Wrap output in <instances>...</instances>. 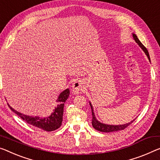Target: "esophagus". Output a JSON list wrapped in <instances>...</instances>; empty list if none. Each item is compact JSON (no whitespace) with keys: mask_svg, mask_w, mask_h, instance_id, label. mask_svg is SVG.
I'll return each instance as SVG.
<instances>
[{"mask_svg":"<svg viewBox=\"0 0 160 160\" xmlns=\"http://www.w3.org/2000/svg\"><path fill=\"white\" fill-rule=\"evenodd\" d=\"M85 89V85L82 81H77L72 84V92L73 94H78L82 93Z\"/></svg>","mask_w":160,"mask_h":160,"instance_id":"34e87169","label":"esophagus"}]
</instances>
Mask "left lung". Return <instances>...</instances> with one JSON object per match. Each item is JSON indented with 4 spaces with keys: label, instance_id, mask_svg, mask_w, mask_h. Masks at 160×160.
<instances>
[{
    "label": "left lung",
    "instance_id": "1",
    "mask_svg": "<svg viewBox=\"0 0 160 160\" xmlns=\"http://www.w3.org/2000/svg\"><path fill=\"white\" fill-rule=\"evenodd\" d=\"M133 35V38L134 39V41H136V43L138 44V45L140 46L145 54L147 55V57H148L149 61H150V58H149V52L147 51V49L146 48L145 46H144L143 44H142L140 41L139 40V38H137V36L135 35L134 33H132ZM90 106H91V109H92V126L95 129H97V131L99 132H117V131H119V130H123L125 128H127V127L129 126V124H131L132 122H133L135 119H134L133 121L130 122L127 124H120V125H110V124H103V123L100 122L98 121L96 118L94 113V109H93V107L91 102H89Z\"/></svg>",
    "mask_w": 160,
    "mask_h": 160
}]
</instances>
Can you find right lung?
<instances>
[{"label":"right lung","instance_id":"add662e5","mask_svg":"<svg viewBox=\"0 0 160 160\" xmlns=\"http://www.w3.org/2000/svg\"><path fill=\"white\" fill-rule=\"evenodd\" d=\"M70 92L68 88H66L58 96L57 100L58 104L53 110V112L50 116L42 118L39 117H31L25 115L21 113L17 112L13 109L8 104V107L12 111L20 117L22 119L26 122L28 124L32 125V126L38 127V128L42 129L45 131L51 132L59 128L63 121V107H64V103L67 100L69 96Z\"/></svg>","mask_w":160,"mask_h":160}]
</instances>
